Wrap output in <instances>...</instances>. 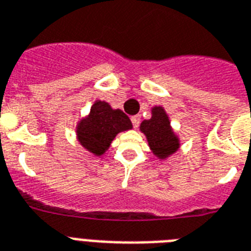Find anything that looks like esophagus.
Listing matches in <instances>:
<instances>
[{
  "instance_id": "obj_1",
  "label": "esophagus",
  "mask_w": 251,
  "mask_h": 251,
  "mask_svg": "<svg viewBox=\"0 0 251 251\" xmlns=\"http://www.w3.org/2000/svg\"><path fill=\"white\" fill-rule=\"evenodd\" d=\"M131 124H132V126H134V127H138V126H139V124H140V116L139 115H136V116H132L131 117Z\"/></svg>"
}]
</instances>
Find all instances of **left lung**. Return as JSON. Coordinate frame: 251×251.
<instances>
[{
    "instance_id": "8db88e82",
    "label": "left lung",
    "mask_w": 251,
    "mask_h": 251,
    "mask_svg": "<svg viewBox=\"0 0 251 251\" xmlns=\"http://www.w3.org/2000/svg\"><path fill=\"white\" fill-rule=\"evenodd\" d=\"M140 130L146 134L151 150L157 157H168L179 148L178 138L172 131L170 122L162 107L153 108L152 119L144 120Z\"/></svg>"
}]
</instances>
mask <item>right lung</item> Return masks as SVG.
I'll list each match as a JSON object with an SVG mask.
<instances>
[{"instance_id":"1","label":"right lung","mask_w":251,"mask_h":251,"mask_svg":"<svg viewBox=\"0 0 251 251\" xmlns=\"http://www.w3.org/2000/svg\"><path fill=\"white\" fill-rule=\"evenodd\" d=\"M129 129L131 121L124 112L112 109L108 103L98 100L91 107L89 117L78 124L77 135L86 150L100 156L120 131Z\"/></svg>"}]
</instances>
